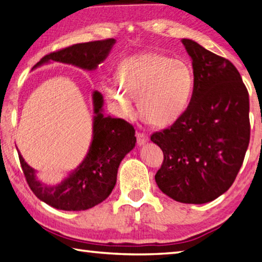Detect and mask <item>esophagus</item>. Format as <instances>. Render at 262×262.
I'll use <instances>...</instances> for the list:
<instances>
[{
  "mask_svg": "<svg viewBox=\"0 0 262 262\" xmlns=\"http://www.w3.org/2000/svg\"><path fill=\"white\" fill-rule=\"evenodd\" d=\"M136 139H137V144L143 145L149 141V137L144 133H136Z\"/></svg>",
  "mask_w": 262,
  "mask_h": 262,
  "instance_id": "obj_1",
  "label": "esophagus"
}]
</instances>
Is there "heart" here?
Here are the masks:
<instances>
[{"mask_svg":"<svg viewBox=\"0 0 262 262\" xmlns=\"http://www.w3.org/2000/svg\"><path fill=\"white\" fill-rule=\"evenodd\" d=\"M118 82L105 84L104 91L123 118H135V99L150 125L174 123L187 108L193 92V70L186 62L159 53H141L119 66Z\"/></svg>","mask_w":262,"mask_h":262,"instance_id":"b5f03b06","label":"heart"}]
</instances>
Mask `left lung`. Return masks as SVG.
Masks as SVG:
<instances>
[{
  "label": "left lung",
  "instance_id": "left-lung-1",
  "mask_svg": "<svg viewBox=\"0 0 262 262\" xmlns=\"http://www.w3.org/2000/svg\"><path fill=\"white\" fill-rule=\"evenodd\" d=\"M183 45L192 59L194 86L188 107L151 141L164 162L155 180L183 203L215 200L231 187L250 143V99L237 68L190 39Z\"/></svg>",
  "mask_w": 262,
  "mask_h": 262
}]
</instances>
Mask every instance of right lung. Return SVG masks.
<instances>
[{
	"label": "right lung",
	"instance_id": "right-lung-1",
	"mask_svg": "<svg viewBox=\"0 0 262 262\" xmlns=\"http://www.w3.org/2000/svg\"><path fill=\"white\" fill-rule=\"evenodd\" d=\"M115 43V39L76 43L43 56L34 68L51 62L73 64L84 70H95ZM94 122L92 140L82 163L57 185H47L37 178V171L24 161L18 151L19 162L30 188L39 200L60 210H86L107 199L112 192L119 165L126 155L134 149L135 129L130 123L118 118L105 117L104 98L98 91L92 94Z\"/></svg>",
	"mask_w": 262,
	"mask_h": 262
}]
</instances>
